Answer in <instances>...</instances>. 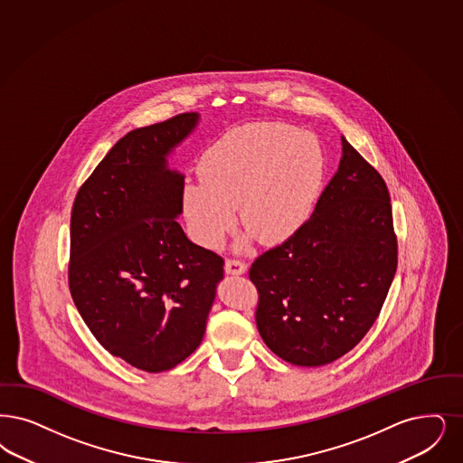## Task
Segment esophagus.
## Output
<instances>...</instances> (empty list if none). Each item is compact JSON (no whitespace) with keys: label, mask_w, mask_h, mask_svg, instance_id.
Instances as JSON below:
<instances>
[{"label":"esophagus","mask_w":463,"mask_h":463,"mask_svg":"<svg viewBox=\"0 0 463 463\" xmlns=\"http://www.w3.org/2000/svg\"><path fill=\"white\" fill-rule=\"evenodd\" d=\"M246 269H248V265L241 260L229 259L225 261V274H229V276H241L246 272Z\"/></svg>","instance_id":"34e87169"}]
</instances>
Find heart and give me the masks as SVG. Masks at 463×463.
Wrapping results in <instances>:
<instances>
[{"instance_id": "heart-1", "label": "heart", "mask_w": 463, "mask_h": 463, "mask_svg": "<svg viewBox=\"0 0 463 463\" xmlns=\"http://www.w3.org/2000/svg\"><path fill=\"white\" fill-rule=\"evenodd\" d=\"M200 179L185 181L181 206L187 232L203 248H219L234 229L236 208L248 227L242 246L289 240L310 219L324 153L310 132L257 124L223 134L204 151Z\"/></svg>"}]
</instances>
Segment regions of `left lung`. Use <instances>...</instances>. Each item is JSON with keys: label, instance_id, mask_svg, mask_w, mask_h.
Masks as SVG:
<instances>
[{"label": "left lung", "instance_id": "left-lung-1", "mask_svg": "<svg viewBox=\"0 0 463 463\" xmlns=\"http://www.w3.org/2000/svg\"><path fill=\"white\" fill-rule=\"evenodd\" d=\"M343 156L312 217L253 261L257 327L282 360L320 367L369 333L398 265L388 185L341 137Z\"/></svg>", "mask_w": 463, "mask_h": 463}]
</instances>
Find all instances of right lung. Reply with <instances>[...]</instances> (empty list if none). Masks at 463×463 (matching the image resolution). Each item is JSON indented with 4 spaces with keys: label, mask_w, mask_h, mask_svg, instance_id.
I'll use <instances>...</instances> for the list:
<instances>
[{
    "label": "right lung",
    "mask_w": 463,
    "mask_h": 463,
    "mask_svg": "<svg viewBox=\"0 0 463 463\" xmlns=\"http://www.w3.org/2000/svg\"><path fill=\"white\" fill-rule=\"evenodd\" d=\"M198 113L128 132L80 185L71 217L69 288L90 331L136 369H174L194 352L223 260L177 222L184 175L166 156Z\"/></svg>",
    "instance_id": "add662e5"
}]
</instances>
